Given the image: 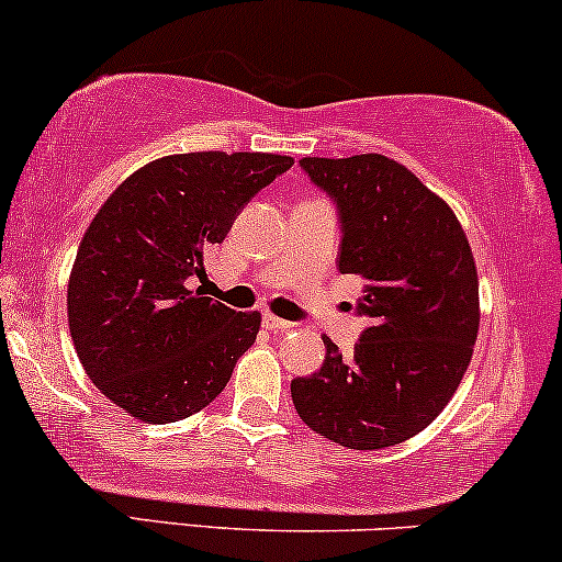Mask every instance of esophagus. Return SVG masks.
<instances>
[{"mask_svg": "<svg viewBox=\"0 0 562 562\" xmlns=\"http://www.w3.org/2000/svg\"><path fill=\"white\" fill-rule=\"evenodd\" d=\"M265 326H267V329H272V331H277V329L285 331V329H290V326H293V324L285 322V318L274 316V314H265Z\"/></svg>", "mask_w": 562, "mask_h": 562, "instance_id": "esophagus-1", "label": "esophagus"}]
</instances>
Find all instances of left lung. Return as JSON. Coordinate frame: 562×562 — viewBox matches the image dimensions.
Returning a JSON list of instances; mask_svg holds the SVG:
<instances>
[{"mask_svg": "<svg viewBox=\"0 0 562 562\" xmlns=\"http://www.w3.org/2000/svg\"><path fill=\"white\" fill-rule=\"evenodd\" d=\"M342 220L339 272L366 280L368 318L350 360L324 337L322 371L290 383L295 412L331 443L375 451L443 412L470 368L480 282L449 204L386 155L303 158Z\"/></svg>", "mask_w": 562, "mask_h": 562, "instance_id": "left-lung-1", "label": "left lung"}]
</instances>
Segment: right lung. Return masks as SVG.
<instances>
[{"label": "right lung", "instance_id": "right-lung-1", "mask_svg": "<svg viewBox=\"0 0 562 562\" xmlns=\"http://www.w3.org/2000/svg\"><path fill=\"white\" fill-rule=\"evenodd\" d=\"M293 166L274 153L166 155L119 183L85 231L67 288L77 358L134 420L204 409L257 342L259 311H233L189 277L251 196Z\"/></svg>", "mask_w": 562, "mask_h": 562}]
</instances>
